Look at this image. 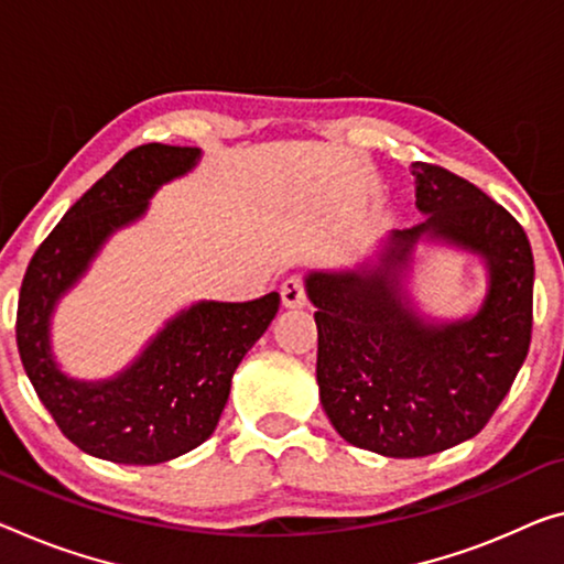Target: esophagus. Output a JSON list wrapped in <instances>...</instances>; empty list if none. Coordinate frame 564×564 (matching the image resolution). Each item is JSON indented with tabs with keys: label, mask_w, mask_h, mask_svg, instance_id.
<instances>
[{
	"label": "esophagus",
	"mask_w": 564,
	"mask_h": 564,
	"mask_svg": "<svg viewBox=\"0 0 564 564\" xmlns=\"http://www.w3.org/2000/svg\"><path fill=\"white\" fill-rule=\"evenodd\" d=\"M282 302H284V307H305L307 305L305 282H302L300 276H290V280H284Z\"/></svg>",
	"instance_id": "1"
}]
</instances>
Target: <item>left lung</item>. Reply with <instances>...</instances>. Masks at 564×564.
I'll use <instances>...</instances> for the list:
<instances>
[{
  "instance_id": "left-lung-1",
  "label": "left lung",
  "mask_w": 564,
  "mask_h": 564,
  "mask_svg": "<svg viewBox=\"0 0 564 564\" xmlns=\"http://www.w3.org/2000/svg\"><path fill=\"white\" fill-rule=\"evenodd\" d=\"M415 206L426 221L393 231L378 267L310 272L317 307L319 401L358 448L415 458L446 452L487 426L532 340L534 259L505 206L456 173L415 161ZM426 236L479 253L490 274L471 318H421L402 290L412 247Z\"/></svg>"
}]
</instances>
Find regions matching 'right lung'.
I'll use <instances>...</instances> for the list:
<instances>
[{
  "label": "right lung",
  "instance_id": "obj_1",
  "mask_svg": "<svg viewBox=\"0 0 564 564\" xmlns=\"http://www.w3.org/2000/svg\"><path fill=\"white\" fill-rule=\"evenodd\" d=\"M202 151L149 143L95 181L42 241L24 272L17 348L40 401L85 454L149 466L192 452L212 436L231 376L280 310V294L252 302H196L171 317L143 352L108 380H77L52 355L57 300L88 272L110 234L141 219L163 184L192 171Z\"/></svg>",
  "mask_w": 564,
  "mask_h": 564
}]
</instances>
